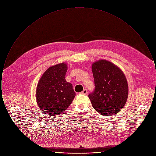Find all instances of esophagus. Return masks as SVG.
Segmentation results:
<instances>
[{
	"label": "esophagus",
	"mask_w": 156,
	"mask_h": 156,
	"mask_svg": "<svg viewBox=\"0 0 156 156\" xmlns=\"http://www.w3.org/2000/svg\"><path fill=\"white\" fill-rule=\"evenodd\" d=\"M81 94H82V95H87L88 94V90L86 89H83L81 92Z\"/></svg>",
	"instance_id": "obj_1"
}]
</instances>
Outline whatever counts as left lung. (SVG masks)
Returning a JSON list of instances; mask_svg holds the SVG:
<instances>
[{
  "label": "left lung",
  "mask_w": 156,
  "mask_h": 156,
  "mask_svg": "<svg viewBox=\"0 0 156 156\" xmlns=\"http://www.w3.org/2000/svg\"><path fill=\"white\" fill-rule=\"evenodd\" d=\"M95 89L88 95L93 108L103 116L121 111L128 97V85L123 73L115 64L99 60L92 66Z\"/></svg>",
  "instance_id": "left-lung-1"
}]
</instances>
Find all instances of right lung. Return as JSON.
<instances>
[{
  "label": "right lung",
  "instance_id": "1",
  "mask_svg": "<svg viewBox=\"0 0 156 156\" xmlns=\"http://www.w3.org/2000/svg\"><path fill=\"white\" fill-rule=\"evenodd\" d=\"M67 71L65 63L50 67L38 83L37 104L41 111L50 116L62 113L75 96L72 84L66 81Z\"/></svg>",
  "mask_w": 156,
  "mask_h": 156
}]
</instances>
